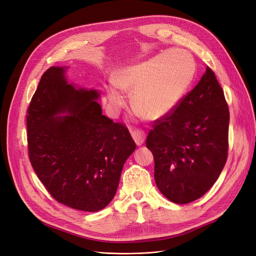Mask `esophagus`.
Returning a JSON list of instances; mask_svg holds the SVG:
<instances>
[{
  "label": "esophagus",
  "mask_w": 256,
  "mask_h": 256,
  "mask_svg": "<svg viewBox=\"0 0 256 256\" xmlns=\"http://www.w3.org/2000/svg\"><path fill=\"white\" fill-rule=\"evenodd\" d=\"M131 135H132V138L138 146H142L144 142L146 140V134L142 130H133L131 131Z\"/></svg>",
  "instance_id": "obj_1"
}]
</instances>
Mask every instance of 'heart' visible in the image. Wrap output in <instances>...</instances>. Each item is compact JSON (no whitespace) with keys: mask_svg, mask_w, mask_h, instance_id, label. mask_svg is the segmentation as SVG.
Here are the masks:
<instances>
[{"mask_svg":"<svg viewBox=\"0 0 256 256\" xmlns=\"http://www.w3.org/2000/svg\"><path fill=\"white\" fill-rule=\"evenodd\" d=\"M196 73L193 56L184 50L163 52L146 62L118 71L108 88L110 108L116 112L132 93L133 108L148 120L172 112L189 90Z\"/></svg>","mask_w":256,"mask_h":256,"instance_id":"b5f03b06","label":"heart"}]
</instances>
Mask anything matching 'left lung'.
<instances>
[{
	"label": "left lung",
	"instance_id": "8db88e82",
	"mask_svg": "<svg viewBox=\"0 0 256 256\" xmlns=\"http://www.w3.org/2000/svg\"><path fill=\"white\" fill-rule=\"evenodd\" d=\"M230 110L213 70L165 116L146 138L155 160V182L165 198L189 204L219 178L228 153Z\"/></svg>",
	"mask_w": 256,
	"mask_h": 256
}]
</instances>
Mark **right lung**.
Segmentation results:
<instances>
[{"label":"right lung","instance_id":"1","mask_svg":"<svg viewBox=\"0 0 256 256\" xmlns=\"http://www.w3.org/2000/svg\"><path fill=\"white\" fill-rule=\"evenodd\" d=\"M66 69L45 71L28 105V158L58 202L97 212L112 200L136 146L124 124L102 114L99 92L69 84Z\"/></svg>","mask_w":256,"mask_h":256}]
</instances>
